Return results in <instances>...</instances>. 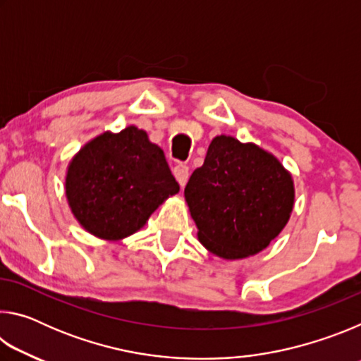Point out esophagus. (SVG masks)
Masks as SVG:
<instances>
[{
	"mask_svg": "<svg viewBox=\"0 0 361 361\" xmlns=\"http://www.w3.org/2000/svg\"><path fill=\"white\" fill-rule=\"evenodd\" d=\"M173 175L176 181H178L181 186H185L189 178V167L185 166V164H176L173 167Z\"/></svg>",
	"mask_w": 361,
	"mask_h": 361,
	"instance_id": "esophagus-1",
	"label": "esophagus"
}]
</instances>
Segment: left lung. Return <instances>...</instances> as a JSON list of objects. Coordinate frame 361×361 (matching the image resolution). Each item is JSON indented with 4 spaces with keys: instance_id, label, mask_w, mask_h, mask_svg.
Wrapping results in <instances>:
<instances>
[{
    "instance_id": "8db88e82",
    "label": "left lung",
    "mask_w": 361,
    "mask_h": 361,
    "mask_svg": "<svg viewBox=\"0 0 361 361\" xmlns=\"http://www.w3.org/2000/svg\"><path fill=\"white\" fill-rule=\"evenodd\" d=\"M199 240L226 259L266 248L285 228L295 189L282 164L256 145L216 137L185 188Z\"/></svg>"
}]
</instances>
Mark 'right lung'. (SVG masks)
<instances>
[{
	"mask_svg": "<svg viewBox=\"0 0 361 361\" xmlns=\"http://www.w3.org/2000/svg\"><path fill=\"white\" fill-rule=\"evenodd\" d=\"M65 189L71 212L90 234L118 240L142 228L180 185L164 151L130 126L85 145L70 164Z\"/></svg>",
	"mask_w": 361,
	"mask_h": 361,
	"instance_id": "obj_1",
	"label": "right lung"
}]
</instances>
